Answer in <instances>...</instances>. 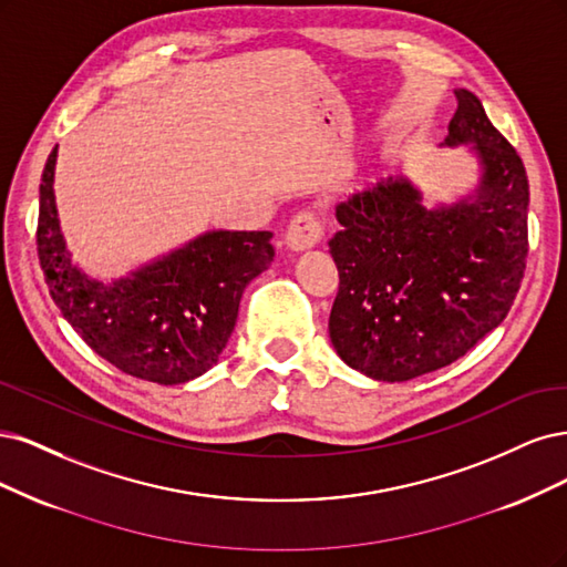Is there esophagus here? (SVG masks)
<instances>
[{
	"label": "esophagus",
	"instance_id": "obj_1",
	"mask_svg": "<svg viewBox=\"0 0 567 567\" xmlns=\"http://www.w3.org/2000/svg\"><path fill=\"white\" fill-rule=\"evenodd\" d=\"M285 240H287V247L295 249V251H303V249L316 247L322 240V226L318 221V216L313 212H299L289 221Z\"/></svg>",
	"mask_w": 567,
	"mask_h": 567
}]
</instances>
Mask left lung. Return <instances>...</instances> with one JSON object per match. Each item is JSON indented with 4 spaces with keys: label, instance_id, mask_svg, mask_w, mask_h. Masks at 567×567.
Listing matches in <instances>:
<instances>
[{
    "label": "left lung",
    "instance_id": "left-lung-1",
    "mask_svg": "<svg viewBox=\"0 0 567 567\" xmlns=\"http://www.w3.org/2000/svg\"><path fill=\"white\" fill-rule=\"evenodd\" d=\"M454 96L445 145H473L476 190L431 209L408 178L389 176L337 205L330 339L349 368L377 381H408L462 358L502 324L520 289L523 159L476 94L456 89Z\"/></svg>",
    "mask_w": 567,
    "mask_h": 567
}]
</instances>
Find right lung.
I'll use <instances>...</instances> for the list:
<instances>
[{
	"label": "right lung",
	"mask_w": 567,
	"mask_h": 567,
	"mask_svg": "<svg viewBox=\"0 0 567 567\" xmlns=\"http://www.w3.org/2000/svg\"><path fill=\"white\" fill-rule=\"evenodd\" d=\"M56 148L40 184L38 254L49 295L86 346L124 374L176 386L224 353L245 287L270 266L268 230H209L126 278L86 276L65 247L56 195Z\"/></svg>",
	"instance_id": "1"
}]
</instances>
